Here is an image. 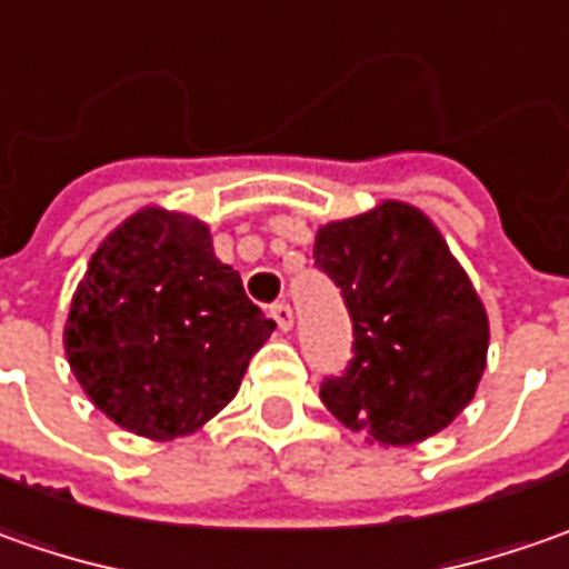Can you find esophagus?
I'll return each mask as SVG.
<instances>
[{
	"mask_svg": "<svg viewBox=\"0 0 569 569\" xmlns=\"http://www.w3.org/2000/svg\"><path fill=\"white\" fill-rule=\"evenodd\" d=\"M272 319H276L278 329H281V331H291L293 310L288 307V303H276V307H272Z\"/></svg>",
	"mask_w": 569,
	"mask_h": 569,
	"instance_id": "obj_1",
	"label": "esophagus"
}]
</instances>
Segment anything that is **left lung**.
Here are the masks:
<instances>
[{
  "label": "left lung",
  "mask_w": 569,
  "mask_h": 569,
  "mask_svg": "<svg viewBox=\"0 0 569 569\" xmlns=\"http://www.w3.org/2000/svg\"><path fill=\"white\" fill-rule=\"evenodd\" d=\"M312 257L341 288L353 322V360L322 382V403L385 448L451 426L486 372L489 316L432 219L382 200L322 224Z\"/></svg>",
  "instance_id": "left-lung-1"
}]
</instances>
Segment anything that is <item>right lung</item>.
Wrapping results in <instances>:
<instances>
[{
  "mask_svg": "<svg viewBox=\"0 0 569 569\" xmlns=\"http://www.w3.org/2000/svg\"><path fill=\"white\" fill-rule=\"evenodd\" d=\"M276 322L212 250L209 224L147 206L97 247L71 297L64 357L116 426L190 436L238 395Z\"/></svg>",
  "mask_w": 569,
  "mask_h": 569,
  "instance_id": "right-lung-1",
  "label": "right lung"
}]
</instances>
